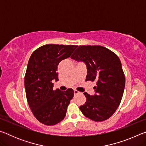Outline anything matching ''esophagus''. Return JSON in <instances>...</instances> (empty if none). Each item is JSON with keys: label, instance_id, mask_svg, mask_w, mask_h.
<instances>
[{"label": "esophagus", "instance_id": "34e87169", "mask_svg": "<svg viewBox=\"0 0 146 146\" xmlns=\"http://www.w3.org/2000/svg\"><path fill=\"white\" fill-rule=\"evenodd\" d=\"M74 93H75V95H76V94H79V93H80L79 92V91H77V90H74Z\"/></svg>", "mask_w": 146, "mask_h": 146}]
</instances>
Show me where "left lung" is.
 Wrapping results in <instances>:
<instances>
[{
    "instance_id": "left-lung-1",
    "label": "left lung",
    "mask_w": 146,
    "mask_h": 146,
    "mask_svg": "<svg viewBox=\"0 0 146 146\" xmlns=\"http://www.w3.org/2000/svg\"><path fill=\"white\" fill-rule=\"evenodd\" d=\"M71 58L84 62L87 66L86 81H95L96 94L87 92L86 102L80 106L82 114L95 122H102L113 115L119 106L125 87V75L118 56L105 47L79 46Z\"/></svg>"
}]
</instances>
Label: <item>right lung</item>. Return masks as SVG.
I'll list each match as a JSON object with an SVG mask.
<instances>
[{"mask_svg": "<svg viewBox=\"0 0 146 146\" xmlns=\"http://www.w3.org/2000/svg\"><path fill=\"white\" fill-rule=\"evenodd\" d=\"M77 46L46 44L35 49L29 59L24 76L27 100L34 117L44 125H55L66 117L74 91L53 90L52 81L58 80L60 62L70 57Z\"/></svg>", "mask_w": 146, "mask_h": 146, "instance_id": "obj_1", "label": "right lung"}]
</instances>
